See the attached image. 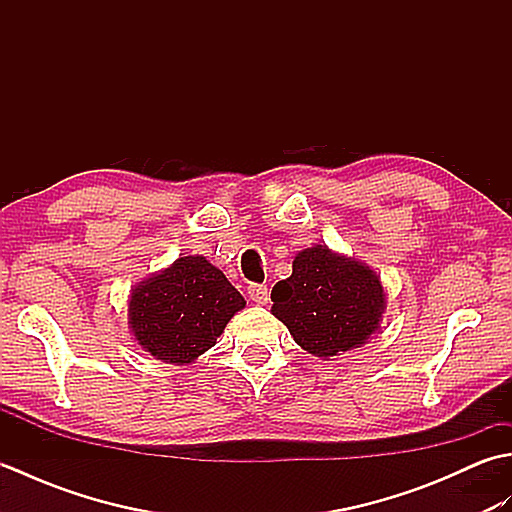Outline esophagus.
Listing matches in <instances>:
<instances>
[{
	"label": "esophagus",
	"mask_w": 512,
	"mask_h": 512,
	"mask_svg": "<svg viewBox=\"0 0 512 512\" xmlns=\"http://www.w3.org/2000/svg\"><path fill=\"white\" fill-rule=\"evenodd\" d=\"M248 297L253 299L255 303H259V306H264V303H268L270 299V290L266 284H250L248 286Z\"/></svg>",
	"instance_id": "1"
}]
</instances>
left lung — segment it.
<instances>
[{
  "label": "left lung",
  "mask_w": 512,
  "mask_h": 512,
  "mask_svg": "<svg viewBox=\"0 0 512 512\" xmlns=\"http://www.w3.org/2000/svg\"><path fill=\"white\" fill-rule=\"evenodd\" d=\"M273 314L303 350L330 358L367 343L383 321L385 290L372 268L325 246L301 250L277 281Z\"/></svg>",
  "instance_id": "1"
}]
</instances>
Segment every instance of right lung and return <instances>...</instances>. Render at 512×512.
<instances>
[{"label":"right lung","instance_id":"right-lung-1","mask_svg":"<svg viewBox=\"0 0 512 512\" xmlns=\"http://www.w3.org/2000/svg\"><path fill=\"white\" fill-rule=\"evenodd\" d=\"M244 306V297L222 270L200 255H189L132 290L129 328L145 352L184 365L211 350Z\"/></svg>","mask_w":512,"mask_h":512}]
</instances>
